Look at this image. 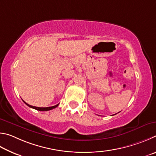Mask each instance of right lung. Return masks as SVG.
Returning a JSON list of instances; mask_svg holds the SVG:
<instances>
[{"instance_id": "right-lung-1", "label": "right lung", "mask_w": 156, "mask_h": 156, "mask_svg": "<svg viewBox=\"0 0 156 156\" xmlns=\"http://www.w3.org/2000/svg\"><path fill=\"white\" fill-rule=\"evenodd\" d=\"M24 103H25V104H26L27 105H28L29 107L31 108H34V109H35V110H39V111H48V110H53V109L57 108V106H58V105H59V104H57V105H56L52 106V107H47V108H39V107H35V106L30 105H29V104H28V103H27L26 102H24Z\"/></svg>"}]
</instances>
